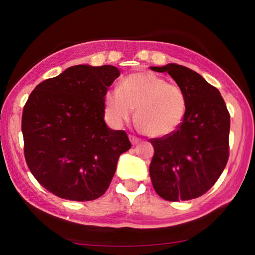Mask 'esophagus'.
Here are the masks:
<instances>
[{"mask_svg":"<svg viewBox=\"0 0 255 255\" xmlns=\"http://www.w3.org/2000/svg\"><path fill=\"white\" fill-rule=\"evenodd\" d=\"M129 140H130L131 145H136L137 142L140 141V139H139V137L135 136V135H129Z\"/></svg>","mask_w":255,"mask_h":255,"instance_id":"obj_1","label":"esophagus"}]
</instances>
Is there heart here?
I'll use <instances>...</instances> for the list:
<instances>
[{"label": "heart", "instance_id": "1", "mask_svg": "<svg viewBox=\"0 0 255 255\" xmlns=\"http://www.w3.org/2000/svg\"><path fill=\"white\" fill-rule=\"evenodd\" d=\"M136 108V124L146 135L168 136L182 125L187 99L176 84L150 72H137L122 80L121 86L105 92V115L114 126L130 120Z\"/></svg>", "mask_w": 255, "mask_h": 255}]
</instances>
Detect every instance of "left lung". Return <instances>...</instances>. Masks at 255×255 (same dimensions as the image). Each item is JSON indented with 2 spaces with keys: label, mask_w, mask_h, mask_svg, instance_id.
Here are the masks:
<instances>
[{
  "label": "left lung",
  "mask_w": 255,
  "mask_h": 255,
  "mask_svg": "<svg viewBox=\"0 0 255 255\" xmlns=\"http://www.w3.org/2000/svg\"><path fill=\"white\" fill-rule=\"evenodd\" d=\"M150 68L168 73L187 99L180 128L168 136L151 139L152 184L165 200H191L209 191L227 165L229 111L219 91L197 72L176 63Z\"/></svg>",
  "instance_id": "obj_1"
}]
</instances>
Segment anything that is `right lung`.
I'll use <instances>...</instances> for the list:
<instances>
[{"mask_svg": "<svg viewBox=\"0 0 255 255\" xmlns=\"http://www.w3.org/2000/svg\"><path fill=\"white\" fill-rule=\"evenodd\" d=\"M120 77L114 66L78 64L37 85L22 111L24 153L32 175L67 200L90 201L109 188L119 157L130 148L125 130L104 121V96Z\"/></svg>", "mask_w": 255, "mask_h": 255, "instance_id": "right-lung-1", "label": "right lung"}]
</instances>
